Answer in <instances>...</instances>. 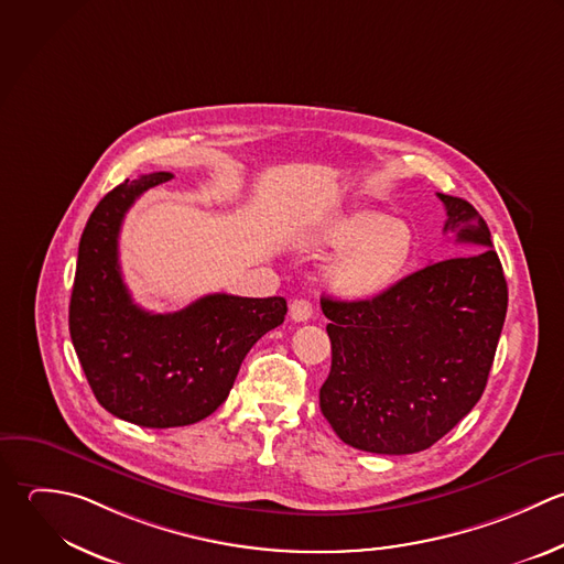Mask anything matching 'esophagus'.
I'll use <instances>...</instances> for the list:
<instances>
[{
	"instance_id": "esophagus-1",
	"label": "esophagus",
	"mask_w": 564,
	"mask_h": 564,
	"mask_svg": "<svg viewBox=\"0 0 564 564\" xmlns=\"http://www.w3.org/2000/svg\"><path fill=\"white\" fill-rule=\"evenodd\" d=\"M312 314H314V307H312V303H310L307 299H296V301H292V305H290V318H292L294 323H305V321L312 318Z\"/></svg>"
}]
</instances>
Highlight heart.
<instances>
[{"instance_id": "1", "label": "heart", "mask_w": 564, "mask_h": 564, "mask_svg": "<svg viewBox=\"0 0 564 564\" xmlns=\"http://www.w3.org/2000/svg\"><path fill=\"white\" fill-rule=\"evenodd\" d=\"M318 241L336 248L323 270L327 290L351 303L393 290L411 270L417 232L411 221L376 208H358L323 224Z\"/></svg>"}]
</instances>
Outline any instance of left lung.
I'll return each mask as SVG.
<instances>
[{"mask_svg": "<svg viewBox=\"0 0 564 564\" xmlns=\"http://www.w3.org/2000/svg\"><path fill=\"white\" fill-rule=\"evenodd\" d=\"M437 197L448 215L444 232L466 254L431 263L373 301L321 299L332 321L321 411L358 451L431 448L488 384L508 312L503 265L477 208L462 197Z\"/></svg>", "mask_w": 564, "mask_h": 564, "instance_id": "8db88e82", "label": "left lung"}]
</instances>
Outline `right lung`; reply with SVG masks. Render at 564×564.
Wrapping results in <instances>:
<instances>
[{
  "mask_svg": "<svg viewBox=\"0 0 564 564\" xmlns=\"http://www.w3.org/2000/svg\"><path fill=\"white\" fill-rule=\"evenodd\" d=\"M160 171L124 180L89 215L78 243L69 336L98 404L144 429H175L215 413L252 345L288 314L283 296L208 294L171 314L138 307L122 281L118 235L124 213Z\"/></svg>",
  "mask_w": 564,
  "mask_h": 564,
  "instance_id": "1",
  "label": "right lung"
}]
</instances>
